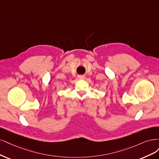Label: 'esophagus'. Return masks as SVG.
I'll use <instances>...</instances> for the list:
<instances>
[{
    "instance_id": "esophagus-1",
    "label": "esophagus",
    "mask_w": 159,
    "mask_h": 159,
    "mask_svg": "<svg viewBox=\"0 0 159 159\" xmlns=\"http://www.w3.org/2000/svg\"><path fill=\"white\" fill-rule=\"evenodd\" d=\"M78 79H84V75H78Z\"/></svg>"
}]
</instances>
